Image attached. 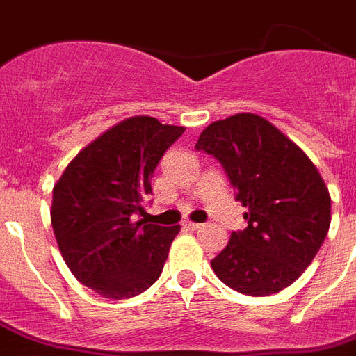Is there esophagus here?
<instances>
[{"label": "esophagus", "mask_w": 356, "mask_h": 356, "mask_svg": "<svg viewBox=\"0 0 356 356\" xmlns=\"http://www.w3.org/2000/svg\"><path fill=\"white\" fill-rule=\"evenodd\" d=\"M184 227L188 229V231H197L201 227V223H194V222H184Z\"/></svg>", "instance_id": "obj_1"}]
</instances>
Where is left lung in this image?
Wrapping results in <instances>:
<instances>
[{
    "label": "left lung",
    "mask_w": 356,
    "mask_h": 356,
    "mask_svg": "<svg viewBox=\"0 0 356 356\" xmlns=\"http://www.w3.org/2000/svg\"><path fill=\"white\" fill-rule=\"evenodd\" d=\"M195 149L227 173L248 209V227L211 266L218 279L245 296L290 286L314 260L331 225V195L310 159L268 120L234 114L211 123Z\"/></svg>",
    "instance_id": "1"
}]
</instances>
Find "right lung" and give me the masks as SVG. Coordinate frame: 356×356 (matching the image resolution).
I'll return each instance as SVG.
<instances>
[{"instance_id": "add662e5", "label": "right lung", "mask_w": 356, "mask_h": 356, "mask_svg": "<svg viewBox=\"0 0 356 356\" xmlns=\"http://www.w3.org/2000/svg\"><path fill=\"white\" fill-rule=\"evenodd\" d=\"M184 127L136 116L86 145L53 188L51 225L77 281L108 299L138 296L161 277L179 225L140 220L151 177Z\"/></svg>"}]
</instances>
